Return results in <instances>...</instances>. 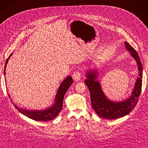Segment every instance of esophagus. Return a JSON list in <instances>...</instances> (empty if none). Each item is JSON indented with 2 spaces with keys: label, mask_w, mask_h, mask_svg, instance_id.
<instances>
[{
  "label": "esophagus",
  "mask_w": 148,
  "mask_h": 148,
  "mask_svg": "<svg viewBox=\"0 0 148 148\" xmlns=\"http://www.w3.org/2000/svg\"><path fill=\"white\" fill-rule=\"evenodd\" d=\"M73 78L75 81H79V80H80L81 78V74L80 72L75 71L73 75Z\"/></svg>",
  "instance_id": "esophagus-1"
}]
</instances>
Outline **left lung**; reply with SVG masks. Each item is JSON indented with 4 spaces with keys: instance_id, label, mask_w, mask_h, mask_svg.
Wrapping results in <instances>:
<instances>
[{
    "instance_id": "8db88e82",
    "label": "left lung",
    "mask_w": 148,
    "mask_h": 148,
    "mask_svg": "<svg viewBox=\"0 0 148 148\" xmlns=\"http://www.w3.org/2000/svg\"><path fill=\"white\" fill-rule=\"evenodd\" d=\"M127 50L136 60L139 71L133 90L127 99L121 101H113L105 95L99 81L97 80L99 71L95 67L86 72L84 81L90 94L91 106L98 116L108 119H116L130 113L138 103L141 94L143 78V66L138 52L127 42H124Z\"/></svg>"
}]
</instances>
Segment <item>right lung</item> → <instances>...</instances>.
Segmentation results:
<instances>
[{
  "label": "right lung",
  "instance_id": "add662e5",
  "mask_svg": "<svg viewBox=\"0 0 148 148\" xmlns=\"http://www.w3.org/2000/svg\"><path fill=\"white\" fill-rule=\"evenodd\" d=\"M12 55V53L9 56V58L6 60L4 70H3V72H4L3 75H4V76L5 75V69L7 67V64L8 63L9 59ZM73 83V79H72L70 75L69 76H67L66 79H64V80L60 83V84L58 88V91H57L54 99V104H52V105L50 107H49L45 109H42V110H28V109H23L17 106V105H16V104H13L15 108L21 113H22V114H24V116H27L33 120L38 121H51L53 119H54L59 114L60 111L62 110L64 95H65L67 89H69V88ZM8 96L10 99V96L9 94H8Z\"/></svg>",
  "mask_w": 148,
  "mask_h": 148
}]
</instances>
